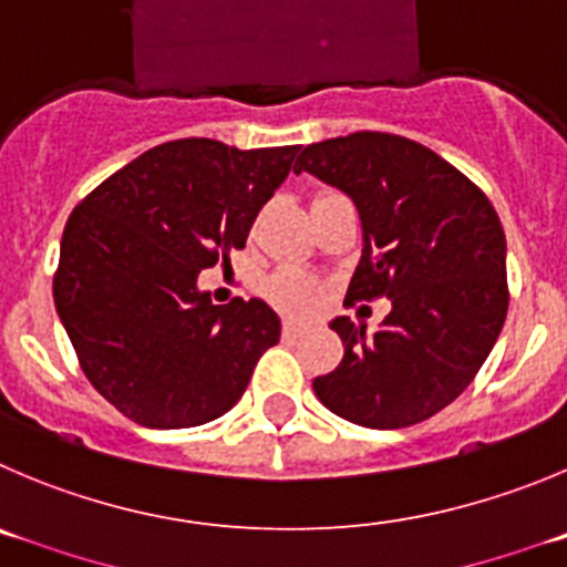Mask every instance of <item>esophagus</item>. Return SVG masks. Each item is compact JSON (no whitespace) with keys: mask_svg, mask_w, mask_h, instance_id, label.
I'll return each mask as SVG.
<instances>
[{"mask_svg":"<svg viewBox=\"0 0 567 567\" xmlns=\"http://www.w3.org/2000/svg\"><path fill=\"white\" fill-rule=\"evenodd\" d=\"M305 332H308V327L299 324V321H285L282 324V336L290 338V341H293V338H301Z\"/></svg>","mask_w":567,"mask_h":567,"instance_id":"34e87169","label":"esophagus"}]
</instances>
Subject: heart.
Listing matches in <instances>:
<instances>
[{
    "mask_svg": "<svg viewBox=\"0 0 567 567\" xmlns=\"http://www.w3.org/2000/svg\"><path fill=\"white\" fill-rule=\"evenodd\" d=\"M268 296L285 313L301 316L319 308L321 290L313 279L305 277L301 271H282L268 282Z\"/></svg>",
    "mask_w": 567,
    "mask_h": 567,
    "instance_id": "b5f03b06",
    "label": "heart"
}]
</instances>
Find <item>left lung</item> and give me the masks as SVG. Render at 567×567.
I'll return each instance as SVG.
<instances>
[{
    "label": "left lung",
    "instance_id": "left-lung-1",
    "mask_svg": "<svg viewBox=\"0 0 567 567\" xmlns=\"http://www.w3.org/2000/svg\"><path fill=\"white\" fill-rule=\"evenodd\" d=\"M355 200L363 251L347 305L391 299L374 332L330 321L343 358L313 380L341 420L394 431L451 405L484 367L509 308L506 237L484 193L431 147L358 131L308 145L296 158Z\"/></svg>",
    "mask_w": 567,
    "mask_h": 567
}]
</instances>
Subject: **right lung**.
<instances>
[{
  "label": "right lung",
  "mask_w": 567,
  "mask_h": 567,
  "mask_svg": "<svg viewBox=\"0 0 567 567\" xmlns=\"http://www.w3.org/2000/svg\"><path fill=\"white\" fill-rule=\"evenodd\" d=\"M296 151L164 142L69 215L55 310L89 383L136 425L218 420L279 341V316L266 301L212 305L198 274L246 246Z\"/></svg>",
  "instance_id": "obj_1"
}]
</instances>
